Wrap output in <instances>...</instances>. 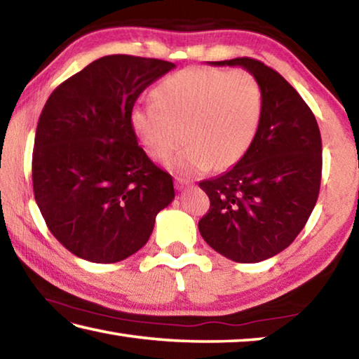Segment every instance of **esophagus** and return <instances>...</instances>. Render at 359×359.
<instances>
[{
	"instance_id": "1",
	"label": "esophagus",
	"mask_w": 359,
	"mask_h": 359,
	"mask_svg": "<svg viewBox=\"0 0 359 359\" xmlns=\"http://www.w3.org/2000/svg\"><path fill=\"white\" fill-rule=\"evenodd\" d=\"M190 184V182L188 180H185V179H182V177H175V188H177V190H184V188Z\"/></svg>"
}]
</instances>
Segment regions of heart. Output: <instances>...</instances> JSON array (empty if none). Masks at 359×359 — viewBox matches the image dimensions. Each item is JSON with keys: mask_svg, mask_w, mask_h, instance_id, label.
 Returning a JSON list of instances; mask_svg holds the SVG:
<instances>
[{"mask_svg": "<svg viewBox=\"0 0 359 359\" xmlns=\"http://www.w3.org/2000/svg\"><path fill=\"white\" fill-rule=\"evenodd\" d=\"M154 101L131 112V126L154 160H166L182 175L238 163L253 144L263 117V90L244 69L188 68L168 76L151 92Z\"/></svg>", "mask_w": 359, "mask_h": 359, "instance_id": "b5f03b06", "label": "heart"}]
</instances>
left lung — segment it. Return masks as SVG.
I'll use <instances>...</instances> for the list:
<instances>
[{
    "label": "left lung",
    "instance_id": "obj_1",
    "mask_svg": "<svg viewBox=\"0 0 359 359\" xmlns=\"http://www.w3.org/2000/svg\"><path fill=\"white\" fill-rule=\"evenodd\" d=\"M263 90V117L247 154L215 179L199 182L210 208L198 223L203 239L236 263H259L285 250L311 217L321 182V136L311 107L269 66L242 57Z\"/></svg>",
    "mask_w": 359,
    "mask_h": 359
}]
</instances>
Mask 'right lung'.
<instances>
[{
  "instance_id": "1",
  "label": "right lung",
  "mask_w": 359,
  "mask_h": 359,
  "mask_svg": "<svg viewBox=\"0 0 359 359\" xmlns=\"http://www.w3.org/2000/svg\"><path fill=\"white\" fill-rule=\"evenodd\" d=\"M174 63L133 55L95 60L48 96L33 149V190L47 228L92 263L142 248L174 199L171 174L137 144L135 102Z\"/></svg>"
}]
</instances>
